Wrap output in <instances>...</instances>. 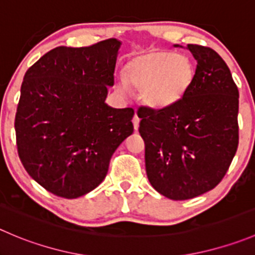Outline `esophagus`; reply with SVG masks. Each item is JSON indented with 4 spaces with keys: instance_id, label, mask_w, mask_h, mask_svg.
Returning a JSON list of instances; mask_svg holds the SVG:
<instances>
[{
    "instance_id": "1",
    "label": "esophagus",
    "mask_w": 255,
    "mask_h": 255,
    "mask_svg": "<svg viewBox=\"0 0 255 255\" xmlns=\"http://www.w3.org/2000/svg\"><path fill=\"white\" fill-rule=\"evenodd\" d=\"M133 126H134V129L137 130L138 127H139V118H138L137 113L134 115V117H133Z\"/></svg>"
}]
</instances>
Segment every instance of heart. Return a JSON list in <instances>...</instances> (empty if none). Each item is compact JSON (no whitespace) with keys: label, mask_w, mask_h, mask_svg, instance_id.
Wrapping results in <instances>:
<instances>
[{"label":"heart","mask_w":255,"mask_h":255,"mask_svg":"<svg viewBox=\"0 0 255 255\" xmlns=\"http://www.w3.org/2000/svg\"><path fill=\"white\" fill-rule=\"evenodd\" d=\"M194 70L189 58L173 52H144L126 66V75L118 88L128 92V85L142 92V100L153 108L174 105L187 92L193 81Z\"/></svg>","instance_id":"1"}]
</instances>
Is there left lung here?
<instances>
[{
	"instance_id": "left-lung-1",
	"label": "left lung",
	"mask_w": 255,
	"mask_h": 255,
	"mask_svg": "<svg viewBox=\"0 0 255 255\" xmlns=\"http://www.w3.org/2000/svg\"><path fill=\"white\" fill-rule=\"evenodd\" d=\"M178 46V44H174ZM197 59L196 75L174 105L138 108L150 184L173 201L194 198L221 183L239 143V92L214 49L185 47Z\"/></svg>"
}]
</instances>
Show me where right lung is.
I'll use <instances>...</instances> for the list:
<instances>
[{"label":"right lung","mask_w":255,"mask_h":255,"mask_svg":"<svg viewBox=\"0 0 255 255\" xmlns=\"http://www.w3.org/2000/svg\"><path fill=\"white\" fill-rule=\"evenodd\" d=\"M121 42L56 47L27 70L17 105V152L49 193L73 199L95 189L118 145L133 133V108L105 103Z\"/></svg>","instance_id":"add662e5"}]
</instances>
